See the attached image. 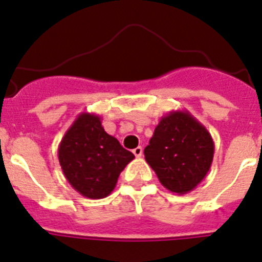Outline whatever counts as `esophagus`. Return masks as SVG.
Masks as SVG:
<instances>
[{
    "instance_id": "1",
    "label": "esophagus",
    "mask_w": 262,
    "mask_h": 262,
    "mask_svg": "<svg viewBox=\"0 0 262 262\" xmlns=\"http://www.w3.org/2000/svg\"><path fill=\"white\" fill-rule=\"evenodd\" d=\"M133 154L136 155L137 158H141L142 157V147H141V146H138V147H136L133 150Z\"/></svg>"
}]
</instances>
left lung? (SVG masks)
<instances>
[{"mask_svg":"<svg viewBox=\"0 0 262 262\" xmlns=\"http://www.w3.org/2000/svg\"><path fill=\"white\" fill-rule=\"evenodd\" d=\"M143 154L164 188L185 194L210 169L214 142L207 129L188 111H172L160 119Z\"/></svg>","mask_w":262,"mask_h":262,"instance_id":"obj_1","label":"left lung"}]
</instances>
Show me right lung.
Instances as JSON below:
<instances>
[{"mask_svg":"<svg viewBox=\"0 0 262 262\" xmlns=\"http://www.w3.org/2000/svg\"><path fill=\"white\" fill-rule=\"evenodd\" d=\"M134 155L102 126L98 115L82 112L58 145L63 175L87 199H104L115 189L121 171Z\"/></svg>","mask_w":262,"mask_h":262,"instance_id":"obj_1","label":"right lung"}]
</instances>
